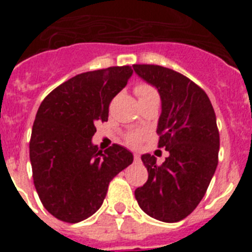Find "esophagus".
Here are the masks:
<instances>
[{"label":"esophagus","mask_w":252,"mask_h":252,"mask_svg":"<svg viewBox=\"0 0 252 252\" xmlns=\"http://www.w3.org/2000/svg\"><path fill=\"white\" fill-rule=\"evenodd\" d=\"M133 161L140 162V155H139V154H133Z\"/></svg>","instance_id":"34e87169"}]
</instances>
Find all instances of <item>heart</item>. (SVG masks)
Wrapping results in <instances>:
<instances>
[{"label": "heart", "instance_id": "1", "mask_svg": "<svg viewBox=\"0 0 252 252\" xmlns=\"http://www.w3.org/2000/svg\"><path fill=\"white\" fill-rule=\"evenodd\" d=\"M135 94L137 95L140 103L142 102H149V101H159V93L154 88L153 86L148 83H139L135 87ZM125 140L127 142L128 145H136L137 142L141 140V135L137 131L133 132L126 133Z\"/></svg>", "mask_w": 252, "mask_h": 252}]
</instances>
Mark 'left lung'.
Segmentation results:
<instances>
[{"label":"left lung","mask_w":252,"mask_h":252,"mask_svg":"<svg viewBox=\"0 0 252 252\" xmlns=\"http://www.w3.org/2000/svg\"><path fill=\"white\" fill-rule=\"evenodd\" d=\"M132 68L159 92L158 146L169 153L161 165L154 155H142L149 178L135 190V198L155 220L182 221L202 201L217 168L220 132L215 110L206 92L186 75L153 64Z\"/></svg>","instance_id":"obj_1"}]
</instances>
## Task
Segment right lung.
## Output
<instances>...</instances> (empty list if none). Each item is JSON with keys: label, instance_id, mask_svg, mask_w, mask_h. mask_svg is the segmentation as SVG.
<instances>
[{"label": "right lung", "instance_id": "obj_1", "mask_svg": "<svg viewBox=\"0 0 252 252\" xmlns=\"http://www.w3.org/2000/svg\"><path fill=\"white\" fill-rule=\"evenodd\" d=\"M132 75L130 65L110 66L70 78L40 104L30 139L32 179L50 215L68 223L91 217L111 180L132 162L127 149L104 151L92 144L94 124L108 120V107Z\"/></svg>", "mask_w": 252, "mask_h": 252}]
</instances>
